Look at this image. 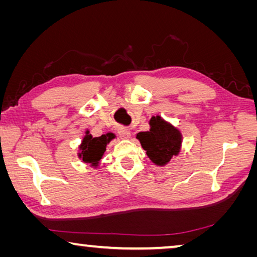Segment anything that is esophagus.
<instances>
[{"mask_svg":"<svg viewBox=\"0 0 257 257\" xmlns=\"http://www.w3.org/2000/svg\"><path fill=\"white\" fill-rule=\"evenodd\" d=\"M118 133H119L120 136L123 137V138H129L130 137V132H129V129H127V128H123V127L118 128Z\"/></svg>","mask_w":257,"mask_h":257,"instance_id":"esophagus-1","label":"esophagus"}]
</instances>
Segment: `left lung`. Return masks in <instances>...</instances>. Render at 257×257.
<instances>
[{"label":"left lung","mask_w":257,"mask_h":257,"mask_svg":"<svg viewBox=\"0 0 257 257\" xmlns=\"http://www.w3.org/2000/svg\"><path fill=\"white\" fill-rule=\"evenodd\" d=\"M150 132L137 134L143 149L155 164L164 165L176 156L181 145L180 133L172 125L165 123L160 116H153Z\"/></svg>","instance_id":"left-lung-1"}]
</instances>
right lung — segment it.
Wrapping results in <instances>:
<instances>
[{"label":"right lung","mask_w":257,"mask_h":257,"mask_svg":"<svg viewBox=\"0 0 257 257\" xmlns=\"http://www.w3.org/2000/svg\"><path fill=\"white\" fill-rule=\"evenodd\" d=\"M88 134V132H87ZM113 138V134L102 135L101 137L93 138L90 135H87L82 141L80 146L81 152L79 156L82 161L92 165H96L102 159L104 152L106 150V144Z\"/></svg>","instance_id":"obj_1"}]
</instances>
